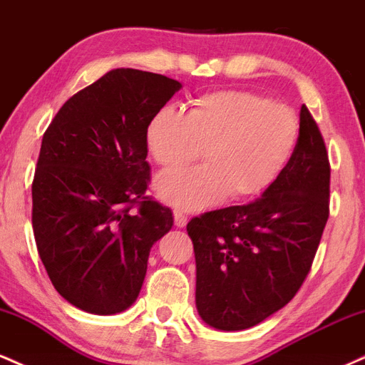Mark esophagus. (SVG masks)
I'll return each mask as SVG.
<instances>
[{"label": "esophagus", "instance_id": "34e87169", "mask_svg": "<svg viewBox=\"0 0 365 365\" xmlns=\"http://www.w3.org/2000/svg\"><path fill=\"white\" fill-rule=\"evenodd\" d=\"M173 217H175V225L178 226V228H183V226L187 225V216L185 212H182L180 209H175L173 211Z\"/></svg>", "mask_w": 365, "mask_h": 365}]
</instances>
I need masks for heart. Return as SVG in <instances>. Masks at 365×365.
<instances>
[{
    "instance_id": "obj_1",
    "label": "heart",
    "mask_w": 365,
    "mask_h": 365,
    "mask_svg": "<svg viewBox=\"0 0 365 365\" xmlns=\"http://www.w3.org/2000/svg\"><path fill=\"white\" fill-rule=\"evenodd\" d=\"M299 137L292 108L235 89L197 96L185 115L161 108L145 127L148 150L161 168L178 170L202 153V166L168 171L156 182L158 195L185 211L212 206L225 195L244 200L262 194L287 168Z\"/></svg>"
}]
</instances>
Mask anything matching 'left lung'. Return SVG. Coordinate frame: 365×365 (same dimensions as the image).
Instances as JSON below:
<instances>
[{
    "instance_id": "left-lung-1",
    "label": "left lung",
    "mask_w": 365,
    "mask_h": 365,
    "mask_svg": "<svg viewBox=\"0 0 365 365\" xmlns=\"http://www.w3.org/2000/svg\"><path fill=\"white\" fill-rule=\"evenodd\" d=\"M329 178L324 139L304 104L295 153L261 199L188 221L204 322L223 331L252 328L297 295L329 217Z\"/></svg>"
}]
</instances>
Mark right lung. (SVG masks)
Returning <instances> with one entry per match:
<instances>
[{"label":"right lung","instance_id":"1","mask_svg":"<svg viewBox=\"0 0 365 365\" xmlns=\"http://www.w3.org/2000/svg\"><path fill=\"white\" fill-rule=\"evenodd\" d=\"M182 83L116 68L78 91L43 135L32 180V228L53 287L91 314L135 302L150 247L173 212L148 195L145 127Z\"/></svg>","mask_w":365,"mask_h":365}]
</instances>
